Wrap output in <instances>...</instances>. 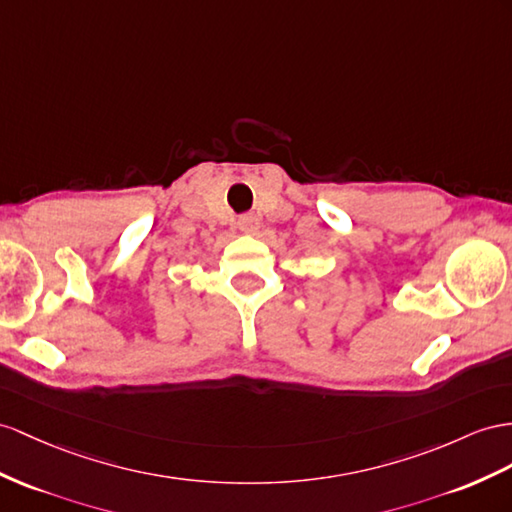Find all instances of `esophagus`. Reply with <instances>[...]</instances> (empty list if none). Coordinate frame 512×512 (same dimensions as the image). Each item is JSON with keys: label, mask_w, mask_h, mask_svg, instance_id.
<instances>
[{"label": "esophagus", "mask_w": 512, "mask_h": 512, "mask_svg": "<svg viewBox=\"0 0 512 512\" xmlns=\"http://www.w3.org/2000/svg\"><path fill=\"white\" fill-rule=\"evenodd\" d=\"M259 218L255 214H244L238 218V227L242 233H257L259 231Z\"/></svg>", "instance_id": "1"}]
</instances>
